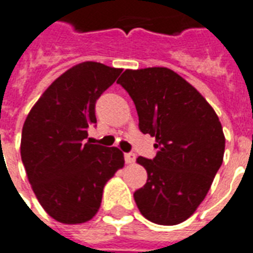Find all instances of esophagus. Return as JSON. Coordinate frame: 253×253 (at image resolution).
I'll return each instance as SVG.
<instances>
[{"mask_svg":"<svg viewBox=\"0 0 253 253\" xmlns=\"http://www.w3.org/2000/svg\"><path fill=\"white\" fill-rule=\"evenodd\" d=\"M125 161H126L127 165H132L135 162V154H132V152H127V154H125Z\"/></svg>","mask_w":253,"mask_h":253,"instance_id":"obj_1","label":"esophagus"}]
</instances>
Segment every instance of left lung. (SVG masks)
Instances as JSON below:
<instances>
[{
  "instance_id": "1",
  "label": "left lung",
  "mask_w": 253,
  "mask_h": 253,
  "mask_svg": "<svg viewBox=\"0 0 253 253\" xmlns=\"http://www.w3.org/2000/svg\"><path fill=\"white\" fill-rule=\"evenodd\" d=\"M122 84L136 107L139 130L155 138L157 157L136 162L147 183L135 191V203L147 220L183 223L211 188L224 157L219 117L202 94L167 67L125 70Z\"/></svg>"
}]
</instances>
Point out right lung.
I'll return each mask as SVG.
<instances>
[{
  "label": "right lung",
  "instance_id": "obj_1",
  "mask_svg": "<svg viewBox=\"0 0 253 253\" xmlns=\"http://www.w3.org/2000/svg\"><path fill=\"white\" fill-rule=\"evenodd\" d=\"M121 73L99 62L78 63L46 88L26 117L22 163L40 204L59 223L91 220L105 184L125 166L119 148L86 140L96 123V99Z\"/></svg>",
  "mask_w": 253,
  "mask_h": 253
}]
</instances>
